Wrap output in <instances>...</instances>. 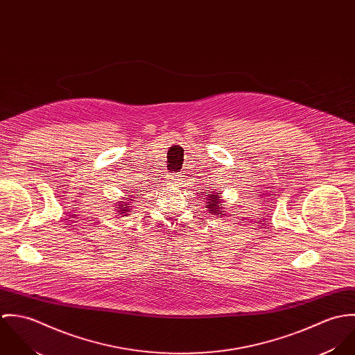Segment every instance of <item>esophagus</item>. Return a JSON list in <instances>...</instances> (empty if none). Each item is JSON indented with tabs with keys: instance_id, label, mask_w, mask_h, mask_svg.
<instances>
[{
	"instance_id": "34e87169",
	"label": "esophagus",
	"mask_w": 355,
	"mask_h": 355,
	"mask_svg": "<svg viewBox=\"0 0 355 355\" xmlns=\"http://www.w3.org/2000/svg\"><path fill=\"white\" fill-rule=\"evenodd\" d=\"M168 180L172 182V183H180L182 178H180L179 175H169V176H168Z\"/></svg>"
}]
</instances>
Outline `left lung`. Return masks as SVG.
Segmentation results:
<instances>
[{"label":"left lung","instance_id":"1","mask_svg":"<svg viewBox=\"0 0 355 355\" xmlns=\"http://www.w3.org/2000/svg\"><path fill=\"white\" fill-rule=\"evenodd\" d=\"M220 191L218 190H216L214 193L213 191H210V194H207L206 197H205V206L207 207L206 210H207V213H211L213 216H217V217H224L225 214H227V210H225V207L223 206V200H221V197H220Z\"/></svg>","mask_w":355,"mask_h":355}]
</instances>
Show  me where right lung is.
I'll return each mask as SVG.
<instances>
[{
    "mask_svg": "<svg viewBox=\"0 0 355 355\" xmlns=\"http://www.w3.org/2000/svg\"><path fill=\"white\" fill-rule=\"evenodd\" d=\"M137 198V196H135ZM135 202V200H131V198H124L123 201H119V202L114 203L113 207L116 210V214L124 217V216H128L132 210V203Z\"/></svg>",
    "mask_w": 355,
    "mask_h": 355,
    "instance_id": "right-lung-1",
    "label": "right lung"
}]
</instances>
